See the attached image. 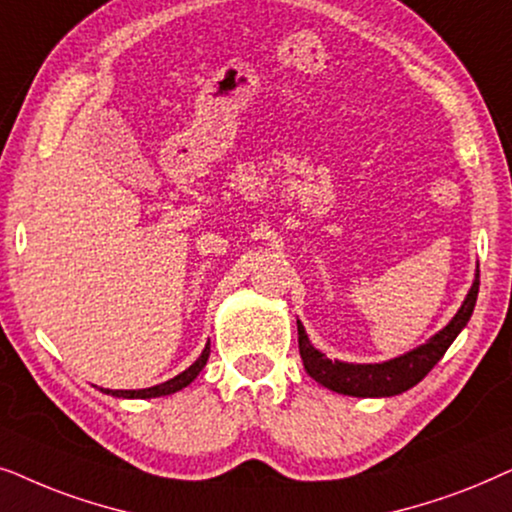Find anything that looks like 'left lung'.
I'll return each mask as SVG.
<instances>
[{"mask_svg": "<svg viewBox=\"0 0 512 512\" xmlns=\"http://www.w3.org/2000/svg\"><path fill=\"white\" fill-rule=\"evenodd\" d=\"M480 290V274H475V283L470 288L466 302L456 311V316L449 320L447 327L421 344L405 356L388 360V363L377 365H351L339 363V360L325 358L323 353L316 351L306 337L302 323L297 320V335H299V356H302L304 370L309 372L311 379L323 384L330 391L356 395V398H386V395H398L419 384L428 372L433 370L435 363L445 356V351L452 346L456 335L466 327V323L473 316L475 299H478Z\"/></svg>", "mask_w": 512, "mask_h": 512, "instance_id": "1", "label": "left lung"}]
</instances>
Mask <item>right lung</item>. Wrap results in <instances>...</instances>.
Wrapping results in <instances>:
<instances>
[{
    "instance_id": "add662e5",
    "label": "right lung",
    "mask_w": 512,
    "mask_h": 512,
    "mask_svg": "<svg viewBox=\"0 0 512 512\" xmlns=\"http://www.w3.org/2000/svg\"><path fill=\"white\" fill-rule=\"evenodd\" d=\"M208 356H210V342L206 344V349H203V353L199 358H196L194 365H189L185 372L177 374V377L163 381V384L159 386H152V388H140V391H109V388H105L102 393H109V395H117V398H159V395H170L175 391H182V388L192 384V381L199 377V372L206 367L208 363Z\"/></svg>"
}]
</instances>
